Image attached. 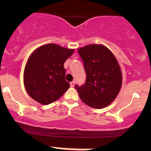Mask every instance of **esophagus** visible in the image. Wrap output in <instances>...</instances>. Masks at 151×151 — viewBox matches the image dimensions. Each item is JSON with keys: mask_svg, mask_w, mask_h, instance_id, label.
<instances>
[{"mask_svg": "<svg viewBox=\"0 0 151 151\" xmlns=\"http://www.w3.org/2000/svg\"><path fill=\"white\" fill-rule=\"evenodd\" d=\"M70 85H71V87H74V85H75V82L74 81H72L70 83Z\"/></svg>", "mask_w": 151, "mask_h": 151, "instance_id": "1", "label": "esophagus"}]
</instances>
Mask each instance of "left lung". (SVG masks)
I'll return each mask as SVG.
<instances>
[{"instance_id": "1", "label": "left lung", "mask_w": 151, "mask_h": 151, "mask_svg": "<svg viewBox=\"0 0 151 151\" xmlns=\"http://www.w3.org/2000/svg\"><path fill=\"white\" fill-rule=\"evenodd\" d=\"M84 63L86 80L75 85L82 101L93 108L101 109L115 100L122 85V73L116 58L101 45H89L78 49Z\"/></svg>"}]
</instances>
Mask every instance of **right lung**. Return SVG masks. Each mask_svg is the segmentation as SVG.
Instances as JSON below:
<instances>
[{
  "mask_svg": "<svg viewBox=\"0 0 151 151\" xmlns=\"http://www.w3.org/2000/svg\"><path fill=\"white\" fill-rule=\"evenodd\" d=\"M74 50L55 44L36 49L29 57L24 70V85L28 95L40 104L54 102L69 88L65 80V61Z\"/></svg>",
  "mask_w": 151,
  "mask_h": 151,
  "instance_id": "obj_1",
  "label": "right lung"
}]
</instances>
